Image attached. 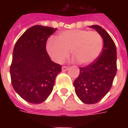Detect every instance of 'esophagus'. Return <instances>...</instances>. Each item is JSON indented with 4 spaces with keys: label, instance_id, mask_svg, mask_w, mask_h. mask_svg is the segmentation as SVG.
Returning <instances> with one entry per match:
<instances>
[{
    "label": "esophagus",
    "instance_id": "esophagus-1",
    "mask_svg": "<svg viewBox=\"0 0 128 128\" xmlns=\"http://www.w3.org/2000/svg\"><path fill=\"white\" fill-rule=\"evenodd\" d=\"M68 68H69L68 66H62V70H63V71H66V70H67L68 69Z\"/></svg>",
    "mask_w": 128,
    "mask_h": 128
}]
</instances>
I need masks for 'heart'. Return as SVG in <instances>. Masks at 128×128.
<instances>
[{
	"mask_svg": "<svg viewBox=\"0 0 128 128\" xmlns=\"http://www.w3.org/2000/svg\"><path fill=\"white\" fill-rule=\"evenodd\" d=\"M103 47V39L98 32L85 29L66 31L57 36V42L50 40L46 45L48 54L57 63L64 62L69 52L81 65L93 62L99 57Z\"/></svg>",
	"mask_w": 128,
	"mask_h": 128,
	"instance_id": "b5f03b06",
	"label": "heart"
}]
</instances>
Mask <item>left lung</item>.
I'll return each instance as SVG.
<instances>
[{"mask_svg": "<svg viewBox=\"0 0 128 128\" xmlns=\"http://www.w3.org/2000/svg\"><path fill=\"white\" fill-rule=\"evenodd\" d=\"M104 40V46L93 62L80 67V75L73 83L79 99L86 104L102 100L112 86L116 73V48L109 34L99 25H92Z\"/></svg>", "mask_w": 128, "mask_h": 128, "instance_id": "obj_1", "label": "left lung"}]
</instances>
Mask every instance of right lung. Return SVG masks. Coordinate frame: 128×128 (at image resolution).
<instances>
[{"mask_svg":"<svg viewBox=\"0 0 128 128\" xmlns=\"http://www.w3.org/2000/svg\"><path fill=\"white\" fill-rule=\"evenodd\" d=\"M56 29L35 25L26 30L16 43L10 66L12 84L26 102L40 104L53 90L62 66L51 61L46 50L48 38Z\"/></svg>","mask_w":128,"mask_h":128,"instance_id":"right-lung-1","label":"right lung"}]
</instances>
